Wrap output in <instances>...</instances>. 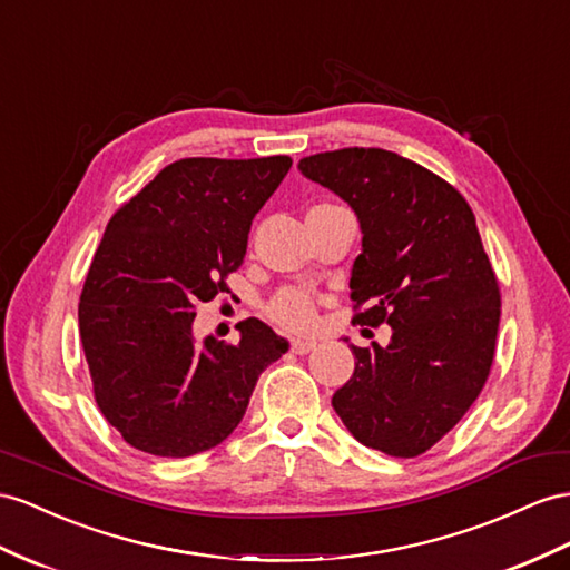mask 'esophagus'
I'll return each mask as SVG.
<instances>
[{
  "instance_id": "esophagus-1",
  "label": "esophagus",
  "mask_w": 570,
  "mask_h": 570,
  "mask_svg": "<svg viewBox=\"0 0 570 570\" xmlns=\"http://www.w3.org/2000/svg\"><path fill=\"white\" fill-rule=\"evenodd\" d=\"M317 344L313 342V340H301V337H296V340H291V352L294 354H311L313 348H315Z\"/></svg>"
}]
</instances>
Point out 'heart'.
<instances>
[{"instance_id":"heart-1","label":"heart","mask_w":570,"mask_h":570,"mask_svg":"<svg viewBox=\"0 0 570 570\" xmlns=\"http://www.w3.org/2000/svg\"><path fill=\"white\" fill-rule=\"evenodd\" d=\"M269 317L286 330H305L313 325L315 298L303 288H284L269 303Z\"/></svg>"}]
</instances>
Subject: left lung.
<instances>
[{
	"label": "left lung",
	"instance_id": "obj_1",
	"mask_svg": "<svg viewBox=\"0 0 570 570\" xmlns=\"http://www.w3.org/2000/svg\"><path fill=\"white\" fill-rule=\"evenodd\" d=\"M298 170L358 218L354 320L392 327L387 346L348 344L356 368L334 412L358 443L416 458L458 424L491 371L501 296L474 214L455 187L395 151L352 146L305 156Z\"/></svg>",
	"mask_w": 570,
	"mask_h": 570
}]
</instances>
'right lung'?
<instances>
[{"label": "right lung", "instance_id": "obj_1", "mask_svg": "<svg viewBox=\"0 0 570 570\" xmlns=\"http://www.w3.org/2000/svg\"><path fill=\"white\" fill-rule=\"evenodd\" d=\"M288 168V156L180 158L110 218L79 332L98 410L132 448L189 458L226 441L259 373L288 352L257 317L240 323L238 344H197L193 332L197 303L226 291Z\"/></svg>", "mask_w": 570, "mask_h": 570}]
</instances>
